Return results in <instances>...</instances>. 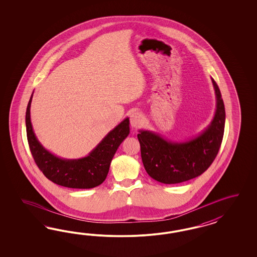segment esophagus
Masks as SVG:
<instances>
[{
	"label": "esophagus",
	"instance_id": "1",
	"mask_svg": "<svg viewBox=\"0 0 257 257\" xmlns=\"http://www.w3.org/2000/svg\"><path fill=\"white\" fill-rule=\"evenodd\" d=\"M130 123L133 129H138L144 123V119L140 112H134L130 115Z\"/></svg>",
	"mask_w": 257,
	"mask_h": 257
}]
</instances>
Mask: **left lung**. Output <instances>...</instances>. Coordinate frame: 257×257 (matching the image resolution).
I'll return each instance as SVG.
<instances>
[{
    "instance_id": "8db88e82",
    "label": "left lung",
    "mask_w": 257,
    "mask_h": 257,
    "mask_svg": "<svg viewBox=\"0 0 257 257\" xmlns=\"http://www.w3.org/2000/svg\"><path fill=\"white\" fill-rule=\"evenodd\" d=\"M211 80L216 111L210 123L196 137L173 141L158 133L139 131L142 162L153 179L168 185L186 182L200 176L216 158L224 134L225 108L218 85Z\"/></svg>"
}]
</instances>
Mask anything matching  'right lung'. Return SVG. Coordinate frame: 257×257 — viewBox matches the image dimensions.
Returning <instances> with one entry per match:
<instances>
[{
    "instance_id": "add662e5",
    "label": "right lung",
    "mask_w": 257,
    "mask_h": 257,
    "mask_svg": "<svg viewBox=\"0 0 257 257\" xmlns=\"http://www.w3.org/2000/svg\"><path fill=\"white\" fill-rule=\"evenodd\" d=\"M33 94L26 109L25 124L32 156L39 170L50 181L62 187L86 189L100 186L107 176L118 146L130 133L129 117L111 130L87 156L77 159L62 158L48 151L34 132L30 116Z\"/></svg>"
}]
</instances>
